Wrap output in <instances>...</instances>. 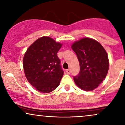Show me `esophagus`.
Segmentation results:
<instances>
[{
	"label": "esophagus",
	"instance_id": "1",
	"mask_svg": "<svg viewBox=\"0 0 125 125\" xmlns=\"http://www.w3.org/2000/svg\"><path fill=\"white\" fill-rule=\"evenodd\" d=\"M66 73L67 74H70L71 73V70L70 69H67L66 70Z\"/></svg>",
	"mask_w": 125,
	"mask_h": 125
}]
</instances>
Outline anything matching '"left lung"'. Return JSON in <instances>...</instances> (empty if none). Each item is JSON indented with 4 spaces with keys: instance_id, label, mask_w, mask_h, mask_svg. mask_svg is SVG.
I'll use <instances>...</instances> for the list:
<instances>
[{
    "instance_id": "1",
    "label": "left lung",
    "mask_w": 125,
    "mask_h": 125,
    "mask_svg": "<svg viewBox=\"0 0 125 125\" xmlns=\"http://www.w3.org/2000/svg\"><path fill=\"white\" fill-rule=\"evenodd\" d=\"M80 65L79 73L74 77L75 84L84 91L96 89L106 76L109 67L108 55L99 42L82 38L72 44Z\"/></svg>"
}]
</instances>
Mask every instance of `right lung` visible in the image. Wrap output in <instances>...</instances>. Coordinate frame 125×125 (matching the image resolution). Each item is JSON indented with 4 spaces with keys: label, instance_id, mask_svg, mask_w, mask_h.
Listing matches in <instances>:
<instances>
[{
    "label": "right lung",
    "instance_id": "right-lung-1",
    "mask_svg": "<svg viewBox=\"0 0 125 125\" xmlns=\"http://www.w3.org/2000/svg\"><path fill=\"white\" fill-rule=\"evenodd\" d=\"M62 46L48 36L38 39L28 48L23 66L28 81L38 91L48 94L60 84L63 71L57 53Z\"/></svg>",
    "mask_w": 125,
    "mask_h": 125
}]
</instances>
